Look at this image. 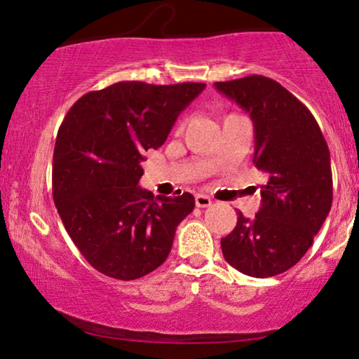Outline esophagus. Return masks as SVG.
Returning <instances> with one entry per match:
<instances>
[{
  "label": "esophagus",
  "mask_w": 359,
  "mask_h": 359,
  "mask_svg": "<svg viewBox=\"0 0 359 359\" xmlns=\"http://www.w3.org/2000/svg\"><path fill=\"white\" fill-rule=\"evenodd\" d=\"M210 204H212V199H210L209 196L196 194V205H198V208H209Z\"/></svg>",
  "instance_id": "esophagus-1"
}]
</instances>
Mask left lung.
<instances>
[{"label": "left lung", "instance_id": "1", "mask_svg": "<svg viewBox=\"0 0 359 359\" xmlns=\"http://www.w3.org/2000/svg\"><path fill=\"white\" fill-rule=\"evenodd\" d=\"M214 86L252 117L253 163L266 175L258 212L238 210L220 240L224 258L247 276H276L306 255L330 212V151L311 111L278 81L252 75Z\"/></svg>", "mask_w": 359, "mask_h": 359}]
</instances>
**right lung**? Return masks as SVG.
<instances>
[{"mask_svg": "<svg viewBox=\"0 0 359 359\" xmlns=\"http://www.w3.org/2000/svg\"><path fill=\"white\" fill-rule=\"evenodd\" d=\"M204 83L121 81L86 93L70 107L53 150L57 210L86 262L130 281L168 258L193 194L155 196L139 181L145 151L165 144L176 119Z\"/></svg>", "mask_w": 359, "mask_h": 359, "instance_id": "add662e5", "label": "right lung"}]
</instances>
